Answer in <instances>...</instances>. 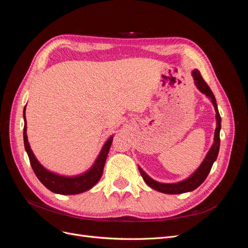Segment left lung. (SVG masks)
Here are the masks:
<instances>
[{
	"label": "left lung",
	"instance_id": "8db88e82",
	"mask_svg": "<svg viewBox=\"0 0 248 248\" xmlns=\"http://www.w3.org/2000/svg\"><path fill=\"white\" fill-rule=\"evenodd\" d=\"M192 78L194 79V84H196L197 88L200 90V91L205 94L208 98H210L211 102L213 103L215 112H216V129L214 132V142L213 145L210 148L209 152L207 153L205 159L202 160L201 163V166L198 168V170L193 172L192 175H190L188 178L183 180V181H180L177 183H160L157 182L152 178H150L146 172L141 170L140 167H139V170L140 172V175L144 179V181L151 187V188L160 191L162 193H168V194H179V193H184V192H189L192 191L205 181L208 174L211 170V168L213 166L214 161L216 160L217 156H218L219 152V147H220V138H219V132L221 128V118L219 115L218 108H217V103L215 96L212 93L211 89L209 88V86L206 84V81L204 78H202L201 73L198 69H194L192 71Z\"/></svg>",
	"mask_w": 248,
	"mask_h": 248
}]
</instances>
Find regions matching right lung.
Segmentation results:
<instances>
[{"label":"right lung","instance_id":"add662e5","mask_svg":"<svg viewBox=\"0 0 248 248\" xmlns=\"http://www.w3.org/2000/svg\"><path fill=\"white\" fill-rule=\"evenodd\" d=\"M24 120H25L24 142H25V149L30 159V163H31V167L37 178L39 179V181L46 186L47 189L59 194H78V193H81L91 189L92 187L99 181L102 176L104 163H106L107 157H108L114 137H110L106 141V144H104V146L102 147L98 157H97V159L95 160L91 169L85 171L84 174L81 175L67 177V176L56 174V172H52L46 170L38 160H37L28 141L26 107L24 109Z\"/></svg>","mask_w":248,"mask_h":248}]
</instances>
